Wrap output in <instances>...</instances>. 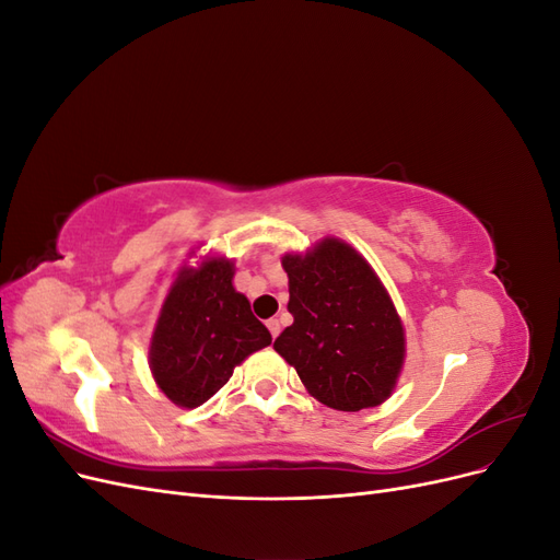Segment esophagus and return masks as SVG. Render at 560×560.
Masks as SVG:
<instances>
[{"label":"esophagus","mask_w":560,"mask_h":560,"mask_svg":"<svg viewBox=\"0 0 560 560\" xmlns=\"http://www.w3.org/2000/svg\"><path fill=\"white\" fill-rule=\"evenodd\" d=\"M266 327H268V331H270V336H278L280 334V319L278 317H270L268 322H266Z\"/></svg>","instance_id":"obj_1"}]
</instances>
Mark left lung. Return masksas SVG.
Listing matches in <instances>:
<instances>
[{
	"mask_svg": "<svg viewBox=\"0 0 560 560\" xmlns=\"http://www.w3.org/2000/svg\"><path fill=\"white\" fill-rule=\"evenodd\" d=\"M282 268L294 325L276 338V352L329 409L381 406L404 369L406 334L376 270L334 235L306 252H287Z\"/></svg>",
	"mask_w": 560,
	"mask_h": 560,
	"instance_id": "left-lung-1",
	"label": "left lung"
}]
</instances>
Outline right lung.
I'll return each mask as SVG.
<instances>
[{"label": "right lung", "mask_w": 560, "mask_h": 560, "mask_svg": "<svg viewBox=\"0 0 560 560\" xmlns=\"http://www.w3.org/2000/svg\"><path fill=\"white\" fill-rule=\"evenodd\" d=\"M233 276V259L208 252L196 266L184 264L165 294L149 341V369L161 393L182 409L206 404L235 366L273 341Z\"/></svg>", "instance_id": "right-lung-1"}]
</instances>
